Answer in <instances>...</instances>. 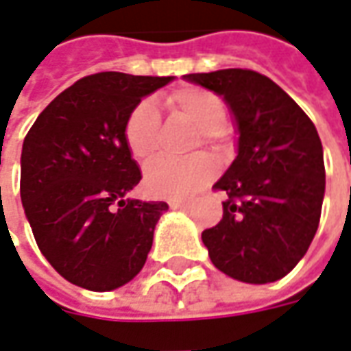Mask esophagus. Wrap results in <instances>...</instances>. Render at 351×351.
Segmentation results:
<instances>
[{
    "label": "esophagus",
    "instance_id": "34e87169",
    "mask_svg": "<svg viewBox=\"0 0 351 351\" xmlns=\"http://www.w3.org/2000/svg\"><path fill=\"white\" fill-rule=\"evenodd\" d=\"M169 206H171V209H190V202H176V199H173V202H169Z\"/></svg>",
    "mask_w": 351,
    "mask_h": 351
}]
</instances>
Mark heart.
<instances>
[{
	"mask_svg": "<svg viewBox=\"0 0 351 351\" xmlns=\"http://www.w3.org/2000/svg\"><path fill=\"white\" fill-rule=\"evenodd\" d=\"M169 111L182 117L190 125L199 130V138L206 144H217L225 138L221 123L225 121V106L213 92L186 86L178 88L167 97ZM161 138L159 113L152 101H140L130 111L125 123V140L130 154L138 161H149L157 154ZM215 176V163L206 154L173 161L157 159L145 169V188L157 197L184 199L195 194L199 188Z\"/></svg>",
	"mask_w": 351,
	"mask_h": 351,
	"instance_id": "1",
	"label": "heart"
}]
</instances>
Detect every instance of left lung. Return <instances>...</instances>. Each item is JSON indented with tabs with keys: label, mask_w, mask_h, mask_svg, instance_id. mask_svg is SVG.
Wrapping results in <instances>:
<instances>
[{
	"label": "left lung",
	"mask_w": 351,
	"mask_h": 351,
	"mask_svg": "<svg viewBox=\"0 0 351 351\" xmlns=\"http://www.w3.org/2000/svg\"><path fill=\"white\" fill-rule=\"evenodd\" d=\"M225 99L236 157L213 188L225 190L223 219L202 232L213 265L234 280L267 285L286 276L321 219L323 145L315 125L271 78L247 69L184 75Z\"/></svg>",
	"instance_id": "8db88e82"
}]
</instances>
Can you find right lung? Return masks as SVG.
<instances>
[{
  "mask_svg": "<svg viewBox=\"0 0 351 351\" xmlns=\"http://www.w3.org/2000/svg\"><path fill=\"white\" fill-rule=\"evenodd\" d=\"M175 76L97 73L38 115L21 154V202L40 252L69 282L109 292L144 267L169 206L130 197L142 173L125 123Z\"/></svg>",
  "mask_w": 351,
  "mask_h": 351,
  "instance_id": "add662e5",
  "label": "right lung"
}]
</instances>
